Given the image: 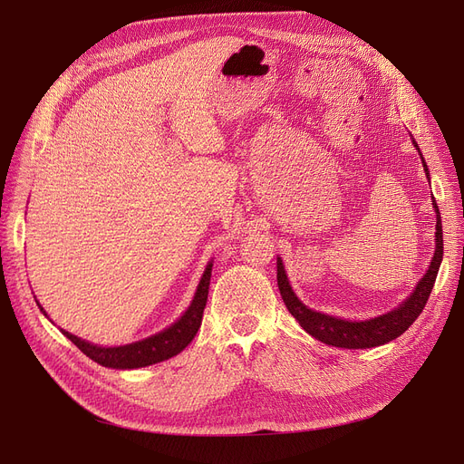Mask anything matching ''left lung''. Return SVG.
<instances>
[{"label": "left lung", "instance_id": "left-lung-1", "mask_svg": "<svg viewBox=\"0 0 464 464\" xmlns=\"http://www.w3.org/2000/svg\"><path fill=\"white\" fill-rule=\"evenodd\" d=\"M416 150L420 152V146L416 140H411ZM421 156V152H420ZM421 163L425 169V175L429 179V169L421 156ZM434 212H436V248L430 261L429 271L425 276L418 282L413 294L399 304L395 310L378 315V318H371L364 322H350L343 318H334V315H327L322 312H315L301 303V299L295 295V291L291 289L289 280L284 271V263L280 257H276V280L280 295L289 310V314L299 322V325L312 334L315 340H322V343L336 348H348V350H364V348H376L382 344L392 343L397 336H401L413 322L418 320V315L423 312L429 295L432 291L438 269H440L442 256H444V240H442V219L438 205L432 201Z\"/></svg>", "mask_w": 464, "mask_h": 464}]
</instances>
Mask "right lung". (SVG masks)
Returning <instances> with one entry per match:
<instances>
[{
  "label": "right lung",
  "mask_w": 464,
  "mask_h": 464,
  "mask_svg": "<svg viewBox=\"0 0 464 464\" xmlns=\"http://www.w3.org/2000/svg\"><path fill=\"white\" fill-rule=\"evenodd\" d=\"M210 275H212V261H208L207 269L201 276V282L198 285V291H195V295H193V301L188 306V310L180 315V318L170 327L163 329L161 333L152 334L149 338H142V340H139V343H131V344H126V346L103 348V346L90 344V343H86V340H82L75 334H71L63 329H62V333L84 355H88L95 362H100L102 367H109V369H140V367H149V364L161 362L169 357L180 353L191 343L193 336L198 334V331L201 327V322H203V310H205L207 299H208ZM41 312L44 314L43 308H41Z\"/></svg>",
  "instance_id": "right-lung-1"
}]
</instances>
